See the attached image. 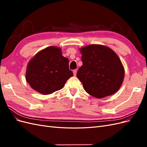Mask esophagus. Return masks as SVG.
<instances>
[{
    "label": "esophagus",
    "instance_id": "obj_1",
    "mask_svg": "<svg viewBox=\"0 0 147 147\" xmlns=\"http://www.w3.org/2000/svg\"><path fill=\"white\" fill-rule=\"evenodd\" d=\"M73 73H74V76H76V75H77V70H76V69L74 70H73Z\"/></svg>",
    "mask_w": 147,
    "mask_h": 147
}]
</instances>
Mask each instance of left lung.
Segmentation results:
<instances>
[{
	"mask_svg": "<svg viewBox=\"0 0 147 147\" xmlns=\"http://www.w3.org/2000/svg\"><path fill=\"white\" fill-rule=\"evenodd\" d=\"M82 66L77 73L84 90L97 98L116 92L121 86L124 70L119 57L112 49L90 45L80 49Z\"/></svg>",
	"mask_w": 147,
	"mask_h": 147,
	"instance_id": "8db88e82",
	"label": "left lung"
}]
</instances>
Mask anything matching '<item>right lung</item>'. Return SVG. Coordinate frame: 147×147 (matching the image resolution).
<instances>
[{"mask_svg":"<svg viewBox=\"0 0 147 147\" xmlns=\"http://www.w3.org/2000/svg\"><path fill=\"white\" fill-rule=\"evenodd\" d=\"M69 62L62 55L60 48L47 47L38 52L28 63L26 81L41 94H51L63 88L67 80L73 76Z\"/></svg>","mask_w":147,"mask_h":147,"instance_id":"1","label":"right lung"}]
</instances>
